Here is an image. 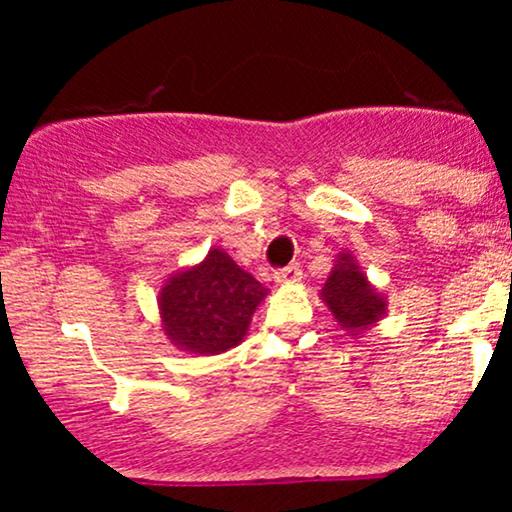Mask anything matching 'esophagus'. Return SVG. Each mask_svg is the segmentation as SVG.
I'll return each mask as SVG.
<instances>
[{
  "mask_svg": "<svg viewBox=\"0 0 512 512\" xmlns=\"http://www.w3.org/2000/svg\"><path fill=\"white\" fill-rule=\"evenodd\" d=\"M274 279H276V284H296V281L303 279V272L298 264H289V267L279 269V272L274 274Z\"/></svg>",
  "mask_w": 512,
  "mask_h": 512,
  "instance_id": "esophagus-1",
  "label": "esophagus"
}]
</instances>
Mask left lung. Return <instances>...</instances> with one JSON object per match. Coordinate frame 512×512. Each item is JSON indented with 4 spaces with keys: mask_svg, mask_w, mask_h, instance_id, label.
I'll list each match as a JSON object with an SVG mask.
<instances>
[{
    "mask_svg": "<svg viewBox=\"0 0 512 512\" xmlns=\"http://www.w3.org/2000/svg\"><path fill=\"white\" fill-rule=\"evenodd\" d=\"M320 301L327 305L334 322L351 337L368 332L387 313L385 293L370 284L368 274L349 250L334 257L332 272L320 289Z\"/></svg>",
    "mask_w": 512,
    "mask_h": 512,
    "instance_id": "1",
    "label": "left lung"
}]
</instances>
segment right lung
<instances>
[{"label": "right lung", "instance_id": "right-lung-1", "mask_svg": "<svg viewBox=\"0 0 512 512\" xmlns=\"http://www.w3.org/2000/svg\"><path fill=\"white\" fill-rule=\"evenodd\" d=\"M267 293L228 252L211 248L202 262L182 267L163 281L158 291L161 330L187 354H223L243 342Z\"/></svg>", "mask_w": 512, "mask_h": 512}]
</instances>
